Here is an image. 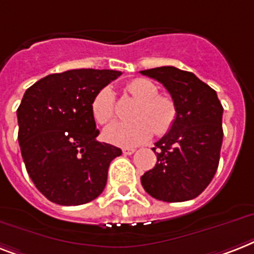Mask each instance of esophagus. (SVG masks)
Wrapping results in <instances>:
<instances>
[{"mask_svg": "<svg viewBox=\"0 0 254 254\" xmlns=\"http://www.w3.org/2000/svg\"><path fill=\"white\" fill-rule=\"evenodd\" d=\"M134 151H135V148H134V147H127V148H124V150H123V152L125 154V155H131Z\"/></svg>", "mask_w": 254, "mask_h": 254, "instance_id": "obj_1", "label": "esophagus"}]
</instances>
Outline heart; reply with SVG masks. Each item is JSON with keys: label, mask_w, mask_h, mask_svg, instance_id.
Segmentation results:
<instances>
[{"label": "heart", "mask_w": 254, "mask_h": 254, "mask_svg": "<svg viewBox=\"0 0 254 254\" xmlns=\"http://www.w3.org/2000/svg\"><path fill=\"white\" fill-rule=\"evenodd\" d=\"M127 91L137 102L131 112L133 121L115 123L104 129V138L113 145L129 147L147 142L155 131L163 135L174 127L177 116L176 103L168 95L158 94L155 83L146 78H135L127 84ZM91 113L100 125L115 119V95L109 87L96 92Z\"/></svg>", "instance_id": "1"}]
</instances>
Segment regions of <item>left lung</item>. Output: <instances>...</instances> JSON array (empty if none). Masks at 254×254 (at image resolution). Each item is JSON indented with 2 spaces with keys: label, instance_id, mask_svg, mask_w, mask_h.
I'll list each match as a JSON object with an SVG mask.
<instances>
[{
  "label": "left lung",
  "instance_id": "obj_1",
  "mask_svg": "<svg viewBox=\"0 0 254 254\" xmlns=\"http://www.w3.org/2000/svg\"><path fill=\"white\" fill-rule=\"evenodd\" d=\"M167 88L176 103L174 127L152 147L156 164L141 177L154 198L184 202L205 190L218 170L223 141V107L216 92L190 71L174 66L142 70Z\"/></svg>",
  "mask_w": 254,
  "mask_h": 254
}]
</instances>
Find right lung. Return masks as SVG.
<instances>
[{"instance_id":"obj_1","label":"right lung","mask_w":254,"mask_h":254,"mask_svg":"<svg viewBox=\"0 0 254 254\" xmlns=\"http://www.w3.org/2000/svg\"><path fill=\"white\" fill-rule=\"evenodd\" d=\"M120 75L117 70H67L24 92L16 109L20 152L31 180L51 202L83 205L104 190L109 164L123 151L96 141L91 102Z\"/></svg>"}]
</instances>
